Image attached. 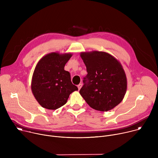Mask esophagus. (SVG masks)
I'll use <instances>...</instances> for the list:
<instances>
[{
    "label": "esophagus",
    "instance_id": "1",
    "mask_svg": "<svg viewBox=\"0 0 158 158\" xmlns=\"http://www.w3.org/2000/svg\"><path fill=\"white\" fill-rule=\"evenodd\" d=\"M82 84H79V85H77V87H78V89H79V90L81 89V88L82 87Z\"/></svg>",
    "mask_w": 158,
    "mask_h": 158
}]
</instances>
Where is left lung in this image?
Returning <instances> with one entry per match:
<instances>
[{
	"instance_id": "obj_1",
	"label": "left lung",
	"mask_w": 158,
	"mask_h": 158,
	"mask_svg": "<svg viewBox=\"0 0 158 158\" xmlns=\"http://www.w3.org/2000/svg\"><path fill=\"white\" fill-rule=\"evenodd\" d=\"M87 74L79 93L93 109L108 111L118 106L127 91V78L120 62L102 51L82 52Z\"/></svg>"
}]
</instances>
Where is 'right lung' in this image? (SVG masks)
I'll return each mask as SVG.
<instances>
[{"label": "right lung", "mask_w": 158, "mask_h": 158, "mask_svg": "<svg viewBox=\"0 0 158 158\" xmlns=\"http://www.w3.org/2000/svg\"><path fill=\"white\" fill-rule=\"evenodd\" d=\"M71 53L51 52L37 62L32 77L31 90L39 104L48 109L56 110L64 106L69 95L78 88L71 80L64 66Z\"/></svg>", "instance_id": "obj_1"}]
</instances>
